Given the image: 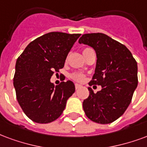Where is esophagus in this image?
<instances>
[{"label": "esophagus", "mask_w": 147, "mask_h": 147, "mask_svg": "<svg viewBox=\"0 0 147 147\" xmlns=\"http://www.w3.org/2000/svg\"><path fill=\"white\" fill-rule=\"evenodd\" d=\"M75 86H76V89L78 90V89H79V88L81 87V85L78 84V83H76V84H75Z\"/></svg>", "instance_id": "esophagus-1"}]
</instances>
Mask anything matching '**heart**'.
Returning <instances> with one entry per match:
<instances>
[{"label":"heart","instance_id":"heart-1","mask_svg":"<svg viewBox=\"0 0 147 147\" xmlns=\"http://www.w3.org/2000/svg\"><path fill=\"white\" fill-rule=\"evenodd\" d=\"M86 49H84V50H86ZM72 78H73L75 80H77V81H82V80H83V79H84V76L81 73H75L72 75Z\"/></svg>","mask_w":147,"mask_h":147}]
</instances>
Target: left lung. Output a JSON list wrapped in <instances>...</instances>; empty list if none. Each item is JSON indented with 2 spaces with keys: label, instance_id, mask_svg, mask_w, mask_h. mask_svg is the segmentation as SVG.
<instances>
[{
  "label": "left lung",
  "instance_id": "1",
  "mask_svg": "<svg viewBox=\"0 0 147 147\" xmlns=\"http://www.w3.org/2000/svg\"><path fill=\"white\" fill-rule=\"evenodd\" d=\"M79 43L95 50V73L89 85L102 86L96 93L88 88L90 95L82 103L85 114L96 123H111L131 103L138 85L137 62L125 45L104 33L82 35Z\"/></svg>",
  "mask_w": 147,
  "mask_h": 147
}]
</instances>
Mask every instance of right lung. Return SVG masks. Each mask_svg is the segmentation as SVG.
I'll return each instance as SVG.
<instances>
[{"instance_id":"right-lung-1","label":"right lung","mask_w":147,"mask_h":147,"mask_svg":"<svg viewBox=\"0 0 147 147\" xmlns=\"http://www.w3.org/2000/svg\"><path fill=\"white\" fill-rule=\"evenodd\" d=\"M80 34L51 32L32 41L16 61L13 79L18 104L27 117L40 124L50 123L62 114L75 93L71 81L54 86L51 78L59 71Z\"/></svg>"}]
</instances>
